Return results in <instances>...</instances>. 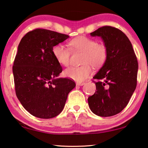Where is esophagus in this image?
I'll list each match as a JSON object with an SVG mask.
<instances>
[{
    "mask_svg": "<svg viewBox=\"0 0 148 148\" xmlns=\"http://www.w3.org/2000/svg\"><path fill=\"white\" fill-rule=\"evenodd\" d=\"M85 84V83H83V82H78V83H76V85H77V86H82V85H83Z\"/></svg>",
    "mask_w": 148,
    "mask_h": 148,
    "instance_id": "1",
    "label": "esophagus"
}]
</instances>
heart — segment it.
<instances>
[{
    "label": "heart",
    "instance_id": "1",
    "mask_svg": "<svg viewBox=\"0 0 148 148\" xmlns=\"http://www.w3.org/2000/svg\"><path fill=\"white\" fill-rule=\"evenodd\" d=\"M70 46L75 50L83 52L82 65L71 67L65 69L64 75L67 77L81 82L91 75V66L99 68L104 65L108 57V49L103 42H97L93 38L79 36L70 41ZM53 54L60 65L68 66L70 63L71 49L63 44H58L53 49Z\"/></svg>",
    "mask_w": 148,
    "mask_h": 148
}]
</instances>
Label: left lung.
<instances>
[{"instance_id":"1","label":"left lung","mask_w":148,"mask_h":148,"mask_svg":"<svg viewBox=\"0 0 148 148\" xmlns=\"http://www.w3.org/2000/svg\"><path fill=\"white\" fill-rule=\"evenodd\" d=\"M92 37H101L108 47L107 61L93 77L96 91L88 97L90 110L101 117L120 113L127 106L137 85L138 63L125 34L111 26L100 27Z\"/></svg>"}]
</instances>
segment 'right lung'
Instances as JSON below:
<instances>
[{"label":"right lung","instance_id":"obj_1","mask_svg":"<svg viewBox=\"0 0 148 148\" xmlns=\"http://www.w3.org/2000/svg\"><path fill=\"white\" fill-rule=\"evenodd\" d=\"M69 35L44 29L28 32L18 47L12 72L16 97L25 110L38 118L50 119L63 111L75 83L57 78L63 71L53 49Z\"/></svg>","mask_w":148,"mask_h":148}]
</instances>
